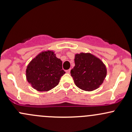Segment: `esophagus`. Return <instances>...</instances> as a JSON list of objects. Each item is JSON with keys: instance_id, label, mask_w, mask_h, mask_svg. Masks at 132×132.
Returning <instances> with one entry per match:
<instances>
[{"instance_id": "34e87169", "label": "esophagus", "mask_w": 132, "mask_h": 132, "mask_svg": "<svg viewBox=\"0 0 132 132\" xmlns=\"http://www.w3.org/2000/svg\"><path fill=\"white\" fill-rule=\"evenodd\" d=\"M70 70H71V69H69V70H66V73H70Z\"/></svg>"}]
</instances>
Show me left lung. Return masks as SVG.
I'll list each match as a JSON object with an SVG mask.
<instances>
[{
    "label": "left lung",
    "instance_id": "1",
    "mask_svg": "<svg viewBox=\"0 0 132 132\" xmlns=\"http://www.w3.org/2000/svg\"><path fill=\"white\" fill-rule=\"evenodd\" d=\"M74 62L75 66L70 73L77 87L86 91L100 87L107 73L103 62L89 53L76 54Z\"/></svg>",
    "mask_w": 132,
    "mask_h": 132
}]
</instances>
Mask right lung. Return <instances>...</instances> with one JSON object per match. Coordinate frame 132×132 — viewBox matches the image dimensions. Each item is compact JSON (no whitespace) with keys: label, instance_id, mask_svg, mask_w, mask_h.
Segmentation results:
<instances>
[{"label":"right lung","instance_id":"obj_1","mask_svg":"<svg viewBox=\"0 0 132 132\" xmlns=\"http://www.w3.org/2000/svg\"><path fill=\"white\" fill-rule=\"evenodd\" d=\"M26 79L32 87L38 91H48L59 84L65 72L62 62L53 51L38 54L31 61L26 69Z\"/></svg>","mask_w":132,"mask_h":132}]
</instances>
